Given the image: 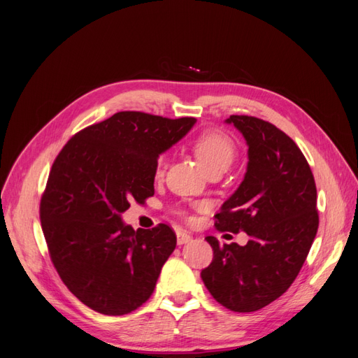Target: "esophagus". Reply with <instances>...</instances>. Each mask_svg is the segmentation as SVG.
<instances>
[{"label":"esophagus","mask_w":358,"mask_h":358,"mask_svg":"<svg viewBox=\"0 0 358 358\" xmlns=\"http://www.w3.org/2000/svg\"><path fill=\"white\" fill-rule=\"evenodd\" d=\"M176 237H178V245H185V243H189L192 241V236H189L185 231H178Z\"/></svg>","instance_id":"esophagus-1"}]
</instances>
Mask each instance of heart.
Masks as SVG:
<instances>
[{
    "label": "heart",
    "instance_id": "1",
    "mask_svg": "<svg viewBox=\"0 0 358 358\" xmlns=\"http://www.w3.org/2000/svg\"><path fill=\"white\" fill-rule=\"evenodd\" d=\"M192 152L196 155L200 166L210 171H225L236 158V145L233 140L221 131H209L200 136L192 145ZM166 166L164 158H159L157 164V173L161 175Z\"/></svg>",
    "mask_w": 358,
    "mask_h": 358
}]
</instances>
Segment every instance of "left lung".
I'll return each mask as SVG.
<instances>
[{"mask_svg":"<svg viewBox=\"0 0 358 358\" xmlns=\"http://www.w3.org/2000/svg\"><path fill=\"white\" fill-rule=\"evenodd\" d=\"M248 145L243 180L227 199L215 227L245 231L249 241L221 246L208 236L213 259L201 279L213 299L234 312H254L294 282L318 230L317 188L297 145L279 128L254 116L233 115Z\"/></svg>","mask_w":358,"mask_h":358,"instance_id":"1","label":"left lung"}]
</instances>
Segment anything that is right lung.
Here are the masks:
<instances>
[{"mask_svg":"<svg viewBox=\"0 0 358 358\" xmlns=\"http://www.w3.org/2000/svg\"><path fill=\"white\" fill-rule=\"evenodd\" d=\"M196 122L119 112L71 137L53 162L41 230L62 282L92 310L125 315L152 296L176 234L166 224L134 230L122 213L154 196L159 155Z\"/></svg>","mask_w":358,"mask_h":358,"instance_id":"1","label":"right lung"}]
</instances>
